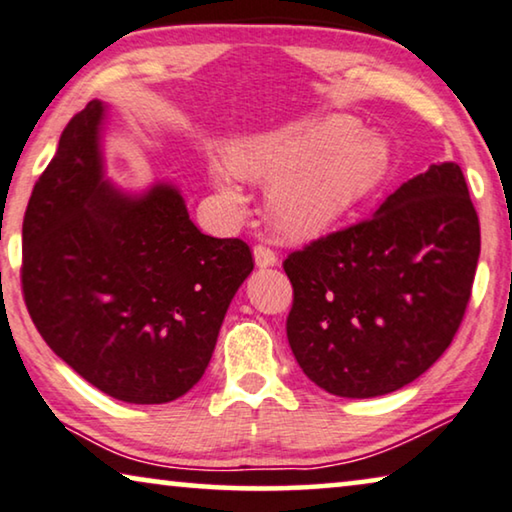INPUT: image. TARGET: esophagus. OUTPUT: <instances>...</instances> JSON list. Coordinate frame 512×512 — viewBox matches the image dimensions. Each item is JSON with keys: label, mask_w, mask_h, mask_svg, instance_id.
Instances as JSON below:
<instances>
[{"label": "esophagus", "mask_w": 512, "mask_h": 512, "mask_svg": "<svg viewBox=\"0 0 512 512\" xmlns=\"http://www.w3.org/2000/svg\"><path fill=\"white\" fill-rule=\"evenodd\" d=\"M253 255H255V264L259 266V269H269V266H276L278 264V255L273 253L269 246H262V243H259V246H255Z\"/></svg>", "instance_id": "1"}]
</instances>
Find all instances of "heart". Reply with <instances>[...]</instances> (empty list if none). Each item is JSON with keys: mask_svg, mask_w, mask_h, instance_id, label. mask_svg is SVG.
Returning a JSON list of instances; mask_svg holds the SVG:
<instances>
[{"mask_svg": "<svg viewBox=\"0 0 512 512\" xmlns=\"http://www.w3.org/2000/svg\"><path fill=\"white\" fill-rule=\"evenodd\" d=\"M241 179L269 188V220L285 239H312L375 190L391 165V149L349 114H326L250 137L227 151ZM213 186L239 202L230 172L211 167Z\"/></svg>", "mask_w": 512, "mask_h": 512, "instance_id": "b5f03b06", "label": "heart"}]
</instances>
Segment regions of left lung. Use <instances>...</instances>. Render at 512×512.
Returning <instances> with one entry per match:
<instances>
[{
	"mask_svg": "<svg viewBox=\"0 0 512 512\" xmlns=\"http://www.w3.org/2000/svg\"><path fill=\"white\" fill-rule=\"evenodd\" d=\"M480 225L457 163L430 165L372 218L285 259L287 340L326 393L377 398L407 386L451 345L467 310Z\"/></svg>",
	"mask_w": 512,
	"mask_h": 512,
	"instance_id": "left-lung-1",
	"label": "left lung"
}]
</instances>
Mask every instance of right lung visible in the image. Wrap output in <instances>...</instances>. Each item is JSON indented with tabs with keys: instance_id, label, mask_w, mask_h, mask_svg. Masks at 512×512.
I'll return each instance as SVG.
<instances>
[{
	"instance_id": "add662e5",
	"label": "right lung",
	"mask_w": 512,
	"mask_h": 512,
	"mask_svg": "<svg viewBox=\"0 0 512 512\" xmlns=\"http://www.w3.org/2000/svg\"><path fill=\"white\" fill-rule=\"evenodd\" d=\"M105 105L68 121L22 223V292L61 361L110 398H181L211 361L236 289L241 239L197 230L172 183L126 193L105 177Z\"/></svg>"
}]
</instances>
